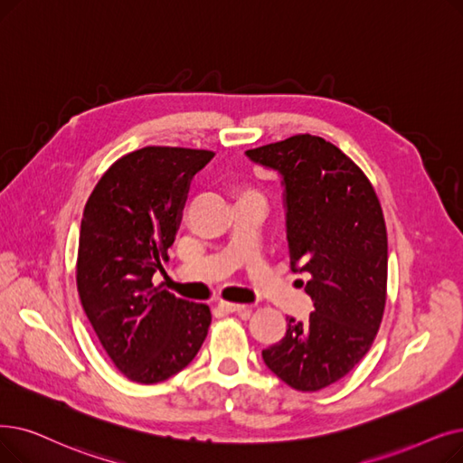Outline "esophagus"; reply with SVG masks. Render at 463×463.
<instances>
[{
	"instance_id": "34e87169",
	"label": "esophagus",
	"mask_w": 463,
	"mask_h": 463,
	"mask_svg": "<svg viewBox=\"0 0 463 463\" xmlns=\"http://www.w3.org/2000/svg\"><path fill=\"white\" fill-rule=\"evenodd\" d=\"M221 310L225 312H250V307L248 305H238V303H227V300H221V303L217 305Z\"/></svg>"
}]
</instances>
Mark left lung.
<instances>
[{"label": "left lung", "mask_w": 463, "mask_h": 463, "mask_svg": "<svg viewBox=\"0 0 463 463\" xmlns=\"http://www.w3.org/2000/svg\"><path fill=\"white\" fill-rule=\"evenodd\" d=\"M281 177L293 272L308 274V321L263 350L267 367L298 392L346 376L369 352L386 305L388 236L365 174L324 137L297 134L246 151Z\"/></svg>", "instance_id": "left-lung-1"}]
</instances>
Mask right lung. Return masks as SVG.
I'll use <instances>...</instances> for the list:
<instances>
[{
  "instance_id": "right-lung-1",
  "label": "right lung",
  "mask_w": 463,
  "mask_h": 463,
  "mask_svg": "<svg viewBox=\"0 0 463 463\" xmlns=\"http://www.w3.org/2000/svg\"><path fill=\"white\" fill-rule=\"evenodd\" d=\"M215 153L144 147L99 177L79 231L77 289L115 367L139 384L185 369L212 324L206 305L153 286L174 244L191 179Z\"/></svg>"
}]
</instances>
